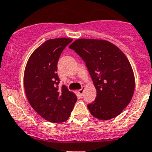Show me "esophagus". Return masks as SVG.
Masks as SVG:
<instances>
[{
    "instance_id": "obj_1",
    "label": "esophagus",
    "mask_w": 152,
    "mask_h": 152,
    "mask_svg": "<svg viewBox=\"0 0 152 152\" xmlns=\"http://www.w3.org/2000/svg\"><path fill=\"white\" fill-rule=\"evenodd\" d=\"M83 92H84V87H82V89H80V90H78V92H79L80 95H83Z\"/></svg>"
}]
</instances>
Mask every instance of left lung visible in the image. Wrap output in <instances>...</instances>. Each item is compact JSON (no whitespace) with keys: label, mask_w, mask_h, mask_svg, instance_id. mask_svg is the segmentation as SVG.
<instances>
[{"label":"left lung","mask_w":152,"mask_h":152,"mask_svg":"<svg viewBox=\"0 0 152 152\" xmlns=\"http://www.w3.org/2000/svg\"><path fill=\"white\" fill-rule=\"evenodd\" d=\"M85 62L97 97L87 104L96 118L107 120L118 116L129 104L134 91V76L125 55L102 40L79 39L69 46Z\"/></svg>","instance_id":"left-lung-1"}]
</instances>
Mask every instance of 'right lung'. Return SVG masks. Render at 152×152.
<instances>
[{"instance_id":"right-lung-1","label":"right lung","mask_w":152,"mask_h":152,"mask_svg":"<svg viewBox=\"0 0 152 152\" xmlns=\"http://www.w3.org/2000/svg\"><path fill=\"white\" fill-rule=\"evenodd\" d=\"M71 38L50 39L30 55L24 74L26 94L33 110L50 122H65L77 102L76 95L65 86L59 90L58 62Z\"/></svg>"}]
</instances>
